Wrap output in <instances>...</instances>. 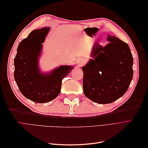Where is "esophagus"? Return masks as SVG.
Instances as JSON below:
<instances>
[{"mask_svg":"<svg viewBox=\"0 0 148 148\" xmlns=\"http://www.w3.org/2000/svg\"><path fill=\"white\" fill-rule=\"evenodd\" d=\"M77 62L79 64V65H82L84 64V60L82 57H79L77 60Z\"/></svg>","mask_w":148,"mask_h":148,"instance_id":"obj_1","label":"esophagus"}]
</instances>
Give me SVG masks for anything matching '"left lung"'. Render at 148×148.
<instances>
[{
	"mask_svg": "<svg viewBox=\"0 0 148 148\" xmlns=\"http://www.w3.org/2000/svg\"><path fill=\"white\" fill-rule=\"evenodd\" d=\"M109 43L95 42L92 59L82 67L84 95L98 104H109L124 95L133 78V59L128 44L107 34Z\"/></svg>",
	"mask_w": 148,
	"mask_h": 148,
	"instance_id": "obj_1",
	"label": "left lung"
}]
</instances>
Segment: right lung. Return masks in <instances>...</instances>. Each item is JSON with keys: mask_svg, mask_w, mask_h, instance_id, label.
Instances as JSON below:
<instances>
[{"mask_svg": "<svg viewBox=\"0 0 148 148\" xmlns=\"http://www.w3.org/2000/svg\"><path fill=\"white\" fill-rule=\"evenodd\" d=\"M49 27L33 30L20 42L14 59V78L20 91L27 99L37 103L54 99L61 90L62 81L74 66L60 65L49 72L39 67V58Z\"/></svg>", "mask_w": 148, "mask_h": 148, "instance_id": "right-lung-1", "label": "right lung"}]
</instances>
